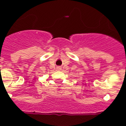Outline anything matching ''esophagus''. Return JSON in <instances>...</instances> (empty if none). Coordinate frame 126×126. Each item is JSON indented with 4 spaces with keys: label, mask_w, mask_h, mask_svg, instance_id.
<instances>
[{
    "label": "esophagus",
    "mask_w": 126,
    "mask_h": 126,
    "mask_svg": "<svg viewBox=\"0 0 126 126\" xmlns=\"http://www.w3.org/2000/svg\"><path fill=\"white\" fill-rule=\"evenodd\" d=\"M57 69L58 70H61V67H57Z\"/></svg>",
    "instance_id": "esophagus-1"
}]
</instances>
